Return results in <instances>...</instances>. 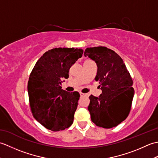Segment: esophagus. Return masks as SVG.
<instances>
[{
    "instance_id": "esophagus-1",
    "label": "esophagus",
    "mask_w": 158,
    "mask_h": 158,
    "mask_svg": "<svg viewBox=\"0 0 158 158\" xmlns=\"http://www.w3.org/2000/svg\"><path fill=\"white\" fill-rule=\"evenodd\" d=\"M87 96V94H83V93H80V96L81 97H83V96Z\"/></svg>"
}]
</instances>
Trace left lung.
I'll use <instances>...</instances> for the list:
<instances>
[{"label": "left lung", "mask_w": 158, "mask_h": 158, "mask_svg": "<svg viewBox=\"0 0 158 158\" xmlns=\"http://www.w3.org/2000/svg\"><path fill=\"white\" fill-rule=\"evenodd\" d=\"M84 56L96 62L95 77L102 94L91 95L88 110L97 126L111 128L128 116L134 97L133 81L122 58L112 49L99 46L86 48Z\"/></svg>", "instance_id": "1"}]
</instances>
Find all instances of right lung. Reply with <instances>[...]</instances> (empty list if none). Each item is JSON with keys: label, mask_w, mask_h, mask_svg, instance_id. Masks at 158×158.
Wrapping results in <instances>:
<instances>
[{"label": "right lung", "mask_w": 158, "mask_h": 158, "mask_svg": "<svg viewBox=\"0 0 158 158\" xmlns=\"http://www.w3.org/2000/svg\"><path fill=\"white\" fill-rule=\"evenodd\" d=\"M83 50L58 48L48 50L33 68L28 82L29 102L33 117L45 128L57 132L73 123L78 105V92L62 89V79L69 78V69Z\"/></svg>", "instance_id": "add662e5"}]
</instances>
